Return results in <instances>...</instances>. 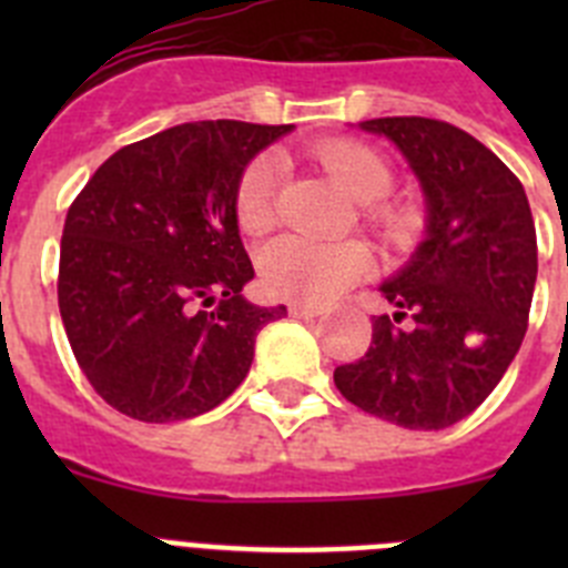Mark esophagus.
I'll return each instance as SVG.
<instances>
[{
	"label": "esophagus",
	"instance_id": "34e87169",
	"mask_svg": "<svg viewBox=\"0 0 568 568\" xmlns=\"http://www.w3.org/2000/svg\"><path fill=\"white\" fill-rule=\"evenodd\" d=\"M290 315H293V318H318V315H324V307H313V304H298V301H293V304H290Z\"/></svg>",
	"mask_w": 568,
	"mask_h": 568
}]
</instances>
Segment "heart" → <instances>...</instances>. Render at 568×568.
Here are the masks:
<instances>
[{"mask_svg":"<svg viewBox=\"0 0 568 568\" xmlns=\"http://www.w3.org/2000/svg\"><path fill=\"white\" fill-rule=\"evenodd\" d=\"M313 155L355 202L364 204L366 227L386 241L404 239L409 230V213L400 204L386 202L395 175L378 150L353 139H327L315 144ZM281 179L284 168L273 153L255 155L239 175L233 210L235 222L247 235L264 233L275 222ZM258 270L264 287L278 298L321 304L364 278L369 270V253L358 241L318 244L301 235H281L261 250Z\"/></svg>","mask_w":568,"mask_h":568,"instance_id":"b5f03b06","label":"heart"}]
</instances>
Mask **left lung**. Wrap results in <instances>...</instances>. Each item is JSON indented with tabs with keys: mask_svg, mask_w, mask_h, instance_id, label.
Here are the masks:
<instances>
[{
	"mask_svg": "<svg viewBox=\"0 0 568 568\" xmlns=\"http://www.w3.org/2000/svg\"><path fill=\"white\" fill-rule=\"evenodd\" d=\"M406 155L426 199V239L381 293L364 358L335 369L349 404L406 429H444L498 386L529 327L538 239L524 184L475 135L424 115L361 122ZM404 317L409 328H398Z\"/></svg>",
	"mask_w": 568,
	"mask_h": 568,
	"instance_id": "8db88e82",
	"label": "left lung"
}]
</instances>
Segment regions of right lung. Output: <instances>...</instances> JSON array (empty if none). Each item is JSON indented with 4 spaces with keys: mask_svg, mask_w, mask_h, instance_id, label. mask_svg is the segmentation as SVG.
Returning <instances> with one entry per match:
<instances>
[{
    "mask_svg": "<svg viewBox=\"0 0 568 568\" xmlns=\"http://www.w3.org/2000/svg\"><path fill=\"white\" fill-rule=\"evenodd\" d=\"M290 130L175 124L115 150L70 204L59 313L84 378L128 418L210 413L247 378L258 329L287 315L241 295L255 273L233 199L250 159Z\"/></svg>",
    "mask_w": 568,
    "mask_h": 568,
    "instance_id": "obj_1",
    "label": "right lung"
}]
</instances>
